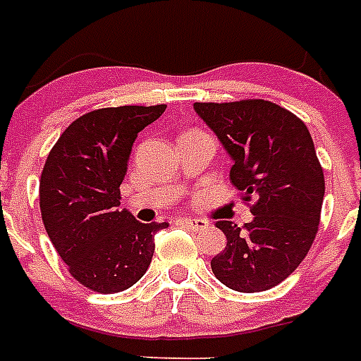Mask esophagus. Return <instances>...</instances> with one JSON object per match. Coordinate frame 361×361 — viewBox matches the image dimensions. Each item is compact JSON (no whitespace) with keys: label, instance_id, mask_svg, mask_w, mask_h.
Here are the masks:
<instances>
[{"label":"esophagus","instance_id":"esophagus-1","mask_svg":"<svg viewBox=\"0 0 361 361\" xmlns=\"http://www.w3.org/2000/svg\"><path fill=\"white\" fill-rule=\"evenodd\" d=\"M183 224L184 227H188V229L194 231H204L209 229V221L204 220H194V218H183V220H178Z\"/></svg>","mask_w":361,"mask_h":361}]
</instances>
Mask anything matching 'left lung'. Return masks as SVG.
<instances>
[{"label": "left lung", "instance_id": "left-lung-1", "mask_svg": "<svg viewBox=\"0 0 361 361\" xmlns=\"http://www.w3.org/2000/svg\"><path fill=\"white\" fill-rule=\"evenodd\" d=\"M194 109L233 160L229 178L253 220L218 221L227 246L212 261L221 283L261 293L281 283L310 252L321 221L324 173L304 121L261 99L195 102Z\"/></svg>", "mask_w": 361, "mask_h": 361}]
</instances>
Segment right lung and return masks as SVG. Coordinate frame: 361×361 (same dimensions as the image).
Returning a JSON list of instances; mask_svg holds the SVG:
<instances>
[{"label": "right lung", "instance_id": "obj_1", "mask_svg": "<svg viewBox=\"0 0 361 361\" xmlns=\"http://www.w3.org/2000/svg\"><path fill=\"white\" fill-rule=\"evenodd\" d=\"M166 111L119 106L78 117L51 147L40 175V214L72 278L94 293H121L147 272L154 235L169 224H141L121 210L132 145Z\"/></svg>", "mask_w": 361, "mask_h": 361}]
</instances>
